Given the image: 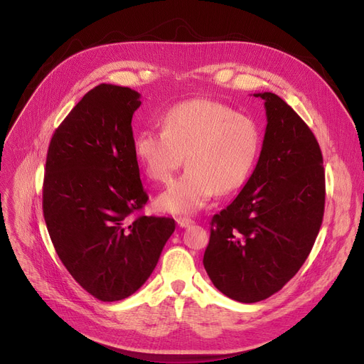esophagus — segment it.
Masks as SVG:
<instances>
[{"label":"esophagus","mask_w":364,"mask_h":364,"mask_svg":"<svg viewBox=\"0 0 364 364\" xmlns=\"http://www.w3.org/2000/svg\"><path fill=\"white\" fill-rule=\"evenodd\" d=\"M177 224H178V227L184 228V227H190L192 224H195V221L192 218H187V217H178Z\"/></svg>","instance_id":"esophagus-1"}]
</instances>
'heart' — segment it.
I'll use <instances>...</instances> for the list:
<instances>
[{"label": "heart", "instance_id": "b5f03b06", "mask_svg": "<svg viewBox=\"0 0 364 364\" xmlns=\"http://www.w3.org/2000/svg\"><path fill=\"white\" fill-rule=\"evenodd\" d=\"M261 143V129L251 117L217 100L196 99L168 109L162 129H140L132 150L156 183H168L186 156L188 169L156 203L166 213L192 214L215 192L232 193L247 181Z\"/></svg>", "mask_w": 364, "mask_h": 364}]
</instances>
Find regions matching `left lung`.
Segmentation results:
<instances>
[{
    "mask_svg": "<svg viewBox=\"0 0 364 364\" xmlns=\"http://www.w3.org/2000/svg\"><path fill=\"white\" fill-rule=\"evenodd\" d=\"M267 128L258 164L237 198L211 220L203 254L215 288L258 302L288 283L310 255L324 214L320 146L299 114L273 92H258Z\"/></svg>",
    "mask_w": 364,
    "mask_h": 364,
    "instance_id": "obj_1",
    "label": "left lung"
}]
</instances>
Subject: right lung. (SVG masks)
Here are the masks:
<instances>
[{
	"instance_id": "right-lung-1",
	"label": "right lung",
	"mask_w": 364,
	"mask_h": 364,
	"mask_svg": "<svg viewBox=\"0 0 364 364\" xmlns=\"http://www.w3.org/2000/svg\"><path fill=\"white\" fill-rule=\"evenodd\" d=\"M140 94L100 84L54 131L46 162L43 213L60 261L105 302L140 289L176 230L166 217L137 215L149 196L132 150Z\"/></svg>"
}]
</instances>
